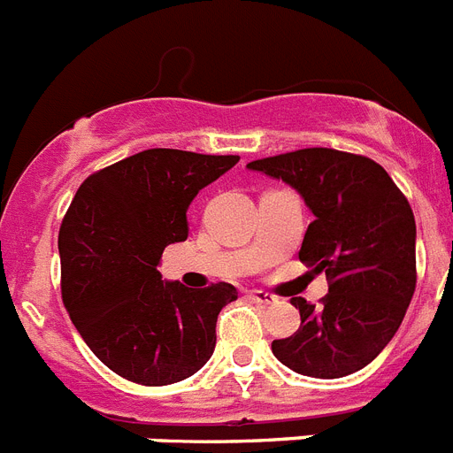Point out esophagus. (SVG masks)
<instances>
[{"label":"esophagus","instance_id":"34e87169","mask_svg":"<svg viewBox=\"0 0 453 453\" xmlns=\"http://www.w3.org/2000/svg\"><path fill=\"white\" fill-rule=\"evenodd\" d=\"M250 301L257 303V305H273V303L278 301V298L271 296V294H266V291L254 289V291H250Z\"/></svg>","mask_w":453,"mask_h":453}]
</instances>
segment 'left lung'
I'll return each instance as SVG.
<instances>
[{
    "instance_id": "left-lung-1",
    "label": "left lung",
    "mask_w": 453,
    "mask_h": 453,
    "mask_svg": "<svg viewBox=\"0 0 453 453\" xmlns=\"http://www.w3.org/2000/svg\"><path fill=\"white\" fill-rule=\"evenodd\" d=\"M248 168L301 194L315 222L298 259L328 280L319 308L291 298L301 328L273 340V354L319 380L365 368L395 335L417 287V224L405 194L377 162L331 148L266 157Z\"/></svg>"
}]
</instances>
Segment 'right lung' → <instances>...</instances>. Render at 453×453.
Here are the masks:
<instances>
[{"mask_svg":"<svg viewBox=\"0 0 453 453\" xmlns=\"http://www.w3.org/2000/svg\"><path fill=\"white\" fill-rule=\"evenodd\" d=\"M235 155L152 148L101 168L78 187L62 226V301L101 364L145 387L192 377L215 349L229 282L189 289L157 266L187 238V208Z\"/></svg>","mask_w":453,"mask_h":453,"instance_id":"add662e5","label":"right lung"}]
</instances>
